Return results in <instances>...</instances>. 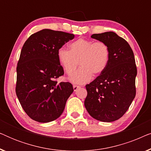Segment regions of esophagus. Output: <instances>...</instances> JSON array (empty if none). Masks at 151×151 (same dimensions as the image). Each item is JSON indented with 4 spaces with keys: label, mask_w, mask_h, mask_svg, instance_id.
Here are the masks:
<instances>
[{
    "label": "esophagus",
    "mask_w": 151,
    "mask_h": 151,
    "mask_svg": "<svg viewBox=\"0 0 151 151\" xmlns=\"http://www.w3.org/2000/svg\"><path fill=\"white\" fill-rule=\"evenodd\" d=\"M73 87L74 91H77V90L78 89V88H80V87H81V86H78V85H76V84H74V85L73 86Z\"/></svg>",
    "instance_id": "1"
}]
</instances>
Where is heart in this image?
<instances>
[{"instance_id": "obj_1", "label": "heart", "mask_w": 151, "mask_h": 151, "mask_svg": "<svg viewBox=\"0 0 151 151\" xmlns=\"http://www.w3.org/2000/svg\"><path fill=\"white\" fill-rule=\"evenodd\" d=\"M69 51L60 48L58 51V59L67 75L75 71L78 64L80 69L69 80L76 84H84L93 76L102 73L108 67L111 57L110 47L104 41L79 38L69 45Z\"/></svg>"}]
</instances>
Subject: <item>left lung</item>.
Here are the masks:
<instances>
[{"label": "left lung", "mask_w": 151, "mask_h": 151, "mask_svg": "<svg viewBox=\"0 0 151 151\" xmlns=\"http://www.w3.org/2000/svg\"><path fill=\"white\" fill-rule=\"evenodd\" d=\"M91 38L107 43L111 57L106 70L86 85L84 106L94 119L111 122L124 115L135 97V57L127 40L114 32L95 34Z\"/></svg>", "instance_id": "8db88e82"}]
</instances>
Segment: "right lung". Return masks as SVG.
<instances>
[{
	"label": "right lung",
	"instance_id": "1",
	"mask_svg": "<svg viewBox=\"0 0 151 151\" xmlns=\"http://www.w3.org/2000/svg\"><path fill=\"white\" fill-rule=\"evenodd\" d=\"M74 37L45 29L31 35L22 47L16 67V93L24 112L35 121L46 123L58 118L73 91L70 82L58 83L64 69L57 53Z\"/></svg>",
	"mask_w": 151,
	"mask_h": 151
}]
</instances>
